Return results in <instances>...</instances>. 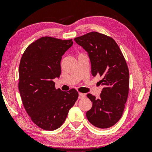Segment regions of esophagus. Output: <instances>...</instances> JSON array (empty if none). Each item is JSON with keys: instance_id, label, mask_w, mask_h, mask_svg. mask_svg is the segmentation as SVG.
Here are the masks:
<instances>
[{"instance_id": "34e87169", "label": "esophagus", "mask_w": 152, "mask_h": 152, "mask_svg": "<svg viewBox=\"0 0 152 152\" xmlns=\"http://www.w3.org/2000/svg\"><path fill=\"white\" fill-rule=\"evenodd\" d=\"M86 97V94L84 93H79L78 94V98L79 99H84V98Z\"/></svg>"}]
</instances>
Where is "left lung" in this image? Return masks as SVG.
Masks as SVG:
<instances>
[{"label":"left lung","mask_w":152,"mask_h":152,"mask_svg":"<svg viewBox=\"0 0 152 152\" xmlns=\"http://www.w3.org/2000/svg\"><path fill=\"white\" fill-rule=\"evenodd\" d=\"M88 55L91 73L100 76L102 86L99 98L91 94L87 97L92 107L86 113L88 121L99 128L112 127L119 121L129 94V73L121 51L113 38L98 32H91L74 39Z\"/></svg>","instance_id":"1"}]
</instances>
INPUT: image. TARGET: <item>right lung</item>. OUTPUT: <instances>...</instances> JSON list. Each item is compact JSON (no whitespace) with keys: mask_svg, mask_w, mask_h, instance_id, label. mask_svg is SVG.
<instances>
[{"mask_svg":"<svg viewBox=\"0 0 152 152\" xmlns=\"http://www.w3.org/2000/svg\"><path fill=\"white\" fill-rule=\"evenodd\" d=\"M72 45V39L41 37L28 46L20 61L19 90L23 104L33 123L44 130L60 127L78 99L75 89H56L53 81L60 78L61 56Z\"/></svg>","mask_w":152,"mask_h":152,"instance_id":"obj_1","label":"right lung"}]
</instances>
